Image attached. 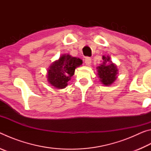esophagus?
<instances>
[{
	"label": "esophagus",
	"instance_id": "34e87169",
	"mask_svg": "<svg viewBox=\"0 0 151 151\" xmlns=\"http://www.w3.org/2000/svg\"><path fill=\"white\" fill-rule=\"evenodd\" d=\"M85 63L86 66H90L91 65V58L90 57H86L85 60Z\"/></svg>",
	"mask_w": 151,
	"mask_h": 151
}]
</instances>
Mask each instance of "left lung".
Instances as JSON below:
<instances>
[{"label": "left lung", "mask_w": 151, "mask_h": 151, "mask_svg": "<svg viewBox=\"0 0 151 151\" xmlns=\"http://www.w3.org/2000/svg\"><path fill=\"white\" fill-rule=\"evenodd\" d=\"M103 63L97 66V75L101 83L104 86L111 85L116 80L118 68L116 64L112 62L109 56L103 55Z\"/></svg>", "instance_id": "1"}]
</instances>
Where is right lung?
<instances>
[{
  "label": "right lung",
  "instance_id": "1",
  "mask_svg": "<svg viewBox=\"0 0 151 151\" xmlns=\"http://www.w3.org/2000/svg\"><path fill=\"white\" fill-rule=\"evenodd\" d=\"M83 64L81 58L73 57L69 54L61 55L49 66L47 70V81L55 88H65L74 75L75 68Z\"/></svg>",
  "mask_w": 151,
  "mask_h": 151
}]
</instances>
